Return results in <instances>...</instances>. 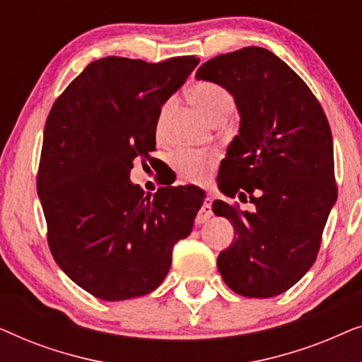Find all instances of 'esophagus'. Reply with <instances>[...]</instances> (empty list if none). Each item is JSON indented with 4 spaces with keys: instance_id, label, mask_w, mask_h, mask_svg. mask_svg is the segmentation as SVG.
Returning a JSON list of instances; mask_svg holds the SVG:
<instances>
[{
    "instance_id": "34e87169",
    "label": "esophagus",
    "mask_w": 362,
    "mask_h": 362,
    "mask_svg": "<svg viewBox=\"0 0 362 362\" xmlns=\"http://www.w3.org/2000/svg\"><path fill=\"white\" fill-rule=\"evenodd\" d=\"M212 214H214V212H212V201L207 197V199L204 201V204H202V207H201L199 214H197V217H196V222L197 224H204L206 221L211 219Z\"/></svg>"
}]
</instances>
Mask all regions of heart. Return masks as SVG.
I'll return each instance as SVG.
<instances>
[{
  "instance_id": "b5f03b06",
  "label": "heart",
  "mask_w": 362,
  "mask_h": 362,
  "mask_svg": "<svg viewBox=\"0 0 362 362\" xmlns=\"http://www.w3.org/2000/svg\"><path fill=\"white\" fill-rule=\"evenodd\" d=\"M191 100L194 105L204 113V115L212 120V118L221 115V113L232 112L234 108V100L232 95L226 90L224 87L217 86L212 82H201L192 87ZM173 107V100L166 102L161 107L160 113L156 118V133L161 135L165 130L166 117ZM171 165L175 168L177 175L186 181H204L212 168L216 165V153L212 151H199L189 150V148H182L177 150L171 158Z\"/></svg>"
}]
</instances>
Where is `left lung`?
Masks as SVG:
<instances>
[{
    "label": "left lung",
    "mask_w": 362,
    "mask_h": 362,
    "mask_svg": "<svg viewBox=\"0 0 362 362\" xmlns=\"http://www.w3.org/2000/svg\"><path fill=\"white\" fill-rule=\"evenodd\" d=\"M196 78L224 87L240 117L217 187L240 201L249 196L255 204L252 212L221 199L212 204L214 214L234 227V240L217 257V269L235 293L276 296L315 264L338 196L328 118L308 86L264 47L211 59Z\"/></svg>",
    "instance_id": "8db88e82"
}]
</instances>
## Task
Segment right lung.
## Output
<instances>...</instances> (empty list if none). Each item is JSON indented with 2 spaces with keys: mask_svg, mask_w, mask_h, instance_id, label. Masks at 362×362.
<instances>
[{
  "mask_svg": "<svg viewBox=\"0 0 362 362\" xmlns=\"http://www.w3.org/2000/svg\"><path fill=\"white\" fill-rule=\"evenodd\" d=\"M199 59L150 64L103 57L74 78L44 127L37 194L61 270L88 293L122 301L151 293L191 234L204 191L133 185L135 160L156 145L161 107Z\"/></svg>",
  "mask_w": 362,
  "mask_h": 362,
  "instance_id": "1",
  "label": "right lung"
}]
</instances>
